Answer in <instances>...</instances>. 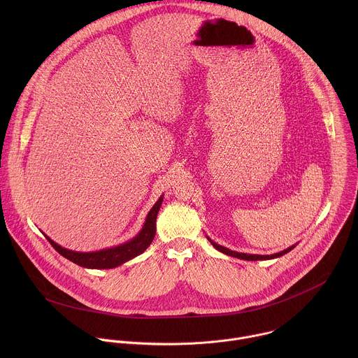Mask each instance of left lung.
<instances>
[{
    "mask_svg": "<svg viewBox=\"0 0 358 358\" xmlns=\"http://www.w3.org/2000/svg\"><path fill=\"white\" fill-rule=\"evenodd\" d=\"M207 238H208V236H207ZM208 241L213 243V246H214L217 250H220V252H222V253H225V255H229V257H234V258H238V259H243V261H266V259H275V258H279V257H282V255L290 252V250L294 248V245H292V246H289L287 249H285V250H282V252H278V253H273V255H250V253H239V252L231 250V249H228V248H225V246H221V245L215 243V242L211 241L210 238H208Z\"/></svg>",
    "mask_w": 358,
    "mask_h": 358,
    "instance_id": "obj_1",
    "label": "left lung"
}]
</instances>
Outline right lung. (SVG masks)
<instances>
[{"label":"right lung","instance_id":"1","mask_svg":"<svg viewBox=\"0 0 358 358\" xmlns=\"http://www.w3.org/2000/svg\"><path fill=\"white\" fill-rule=\"evenodd\" d=\"M163 202V195L159 198V201L152 206L150 213L147 214L145 222L141 228V231L129 242L109 248V249H101L96 252H75L66 248L59 246L57 242H54L50 238L46 239L49 243L55 248L57 252H59L64 258L69 259L71 262L82 266V268H89V269H112L116 268L133 258H136L137 255L143 253L148 245L155 239L156 235V220L159 210L162 207Z\"/></svg>","mask_w":358,"mask_h":358}]
</instances>
